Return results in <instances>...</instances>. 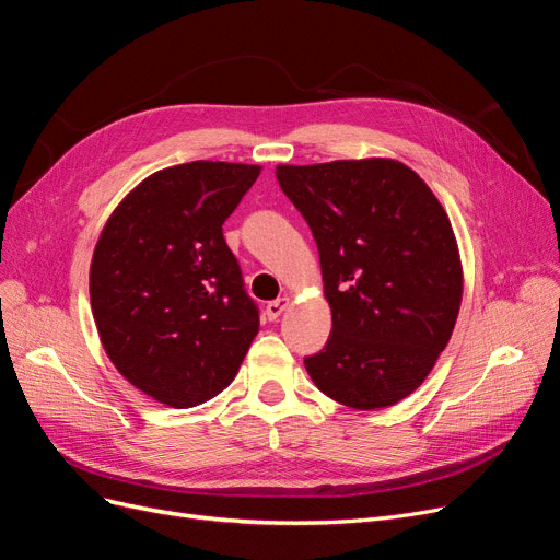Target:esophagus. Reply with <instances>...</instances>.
I'll return each mask as SVG.
<instances>
[{"mask_svg":"<svg viewBox=\"0 0 560 560\" xmlns=\"http://www.w3.org/2000/svg\"><path fill=\"white\" fill-rule=\"evenodd\" d=\"M290 306V298H279L275 302H270L265 306V313H267V320H279V315Z\"/></svg>","mask_w":560,"mask_h":560,"instance_id":"34e87169","label":"esophagus"}]
</instances>
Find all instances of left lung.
<instances>
[{"instance_id": "obj_1", "label": "left lung", "mask_w": 560, "mask_h": 560, "mask_svg": "<svg viewBox=\"0 0 560 560\" xmlns=\"http://www.w3.org/2000/svg\"><path fill=\"white\" fill-rule=\"evenodd\" d=\"M277 180L320 254L331 334L306 357L313 384L352 409L415 394L448 346L462 262L444 206L392 158L279 164Z\"/></svg>"}]
</instances>
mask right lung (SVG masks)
Here are the masks:
<instances>
[{
	"instance_id": "right-lung-1",
	"label": "right lung",
	"mask_w": 560,
	"mask_h": 560,
	"mask_svg": "<svg viewBox=\"0 0 560 560\" xmlns=\"http://www.w3.org/2000/svg\"><path fill=\"white\" fill-rule=\"evenodd\" d=\"M258 174V164L210 160L162 168L116 206L95 242L89 293L101 343L162 405L222 394L258 334L222 233Z\"/></svg>"
}]
</instances>
